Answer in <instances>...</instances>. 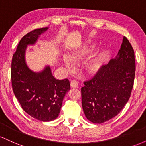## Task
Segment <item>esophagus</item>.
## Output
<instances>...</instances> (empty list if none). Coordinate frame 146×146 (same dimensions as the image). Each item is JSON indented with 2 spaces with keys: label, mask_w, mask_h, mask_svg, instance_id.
Here are the masks:
<instances>
[{
  "label": "esophagus",
  "mask_w": 146,
  "mask_h": 146,
  "mask_svg": "<svg viewBox=\"0 0 146 146\" xmlns=\"http://www.w3.org/2000/svg\"><path fill=\"white\" fill-rule=\"evenodd\" d=\"M71 86L72 88H78V83L76 80H73L71 82Z\"/></svg>",
  "instance_id": "obj_1"
}]
</instances>
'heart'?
Segmentation results:
<instances>
[{"mask_svg": "<svg viewBox=\"0 0 146 146\" xmlns=\"http://www.w3.org/2000/svg\"><path fill=\"white\" fill-rule=\"evenodd\" d=\"M95 48H96V44L93 42L84 44L77 48L72 53L71 56H65L64 58V62L66 67L71 71L74 70L75 64H79L88 60L95 51ZM106 57V51L105 50H102L97 53L86 65L85 70L87 74L89 75L98 74L101 69Z\"/></svg>", "mask_w": 146, "mask_h": 146, "instance_id": "1", "label": "heart"}]
</instances>
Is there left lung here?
<instances>
[{
    "mask_svg": "<svg viewBox=\"0 0 146 146\" xmlns=\"http://www.w3.org/2000/svg\"><path fill=\"white\" fill-rule=\"evenodd\" d=\"M135 75V53L123 37L118 54L81 88L87 119L102 123L117 116L128 101Z\"/></svg>",
    "mask_w": 146,
    "mask_h": 146,
    "instance_id": "8db88e82",
    "label": "left lung"
}]
</instances>
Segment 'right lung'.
Returning a JSON list of instances; mask_svg holds the SVG:
<instances>
[{"instance_id": "add662e5", "label": "right lung", "mask_w": 146, "mask_h": 146, "mask_svg": "<svg viewBox=\"0 0 146 146\" xmlns=\"http://www.w3.org/2000/svg\"><path fill=\"white\" fill-rule=\"evenodd\" d=\"M48 27L27 33L20 41L11 61V78L16 98L25 113L42 121H51L59 115L63 99L70 90L67 79L56 80L46 65L39 72L33 71L25 60L28 45H34Z\"/></svg>"}]
</instances>
